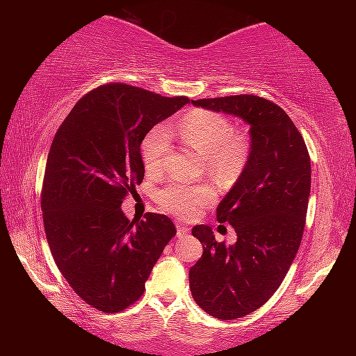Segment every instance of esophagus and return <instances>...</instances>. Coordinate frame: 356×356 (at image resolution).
Returning <instances> with one entry per match:
<instances>
[{
    "label": "esophagus",
    "mask_w": 356,
    "mask_h": 356,
    "mask_svg": "<svg viewBox=\"0 0 356 356\" xmlns=\"http://www.w3.org/2000/svg\"><path fill=\"white\" fill-rule=\"evenodd\" d=\"M186 235H189V228L184 227V225H177V236L184 238Z\"/></svg>",
    "instance_id": "1"
}]
</instances>
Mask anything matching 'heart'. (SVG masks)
<instances>
[{
	"label": "heart",
	"instance_id": "obj_1",
	"mask_svg": "<svg viewBox=\"0 0 356 356\" xmlns=\"http://www.w3.org/2000/svg\"><path fill=\"white\" fill-rule=\"evenodd\" d=\"M183 143L204 155L209 173L220 183H233L245 168L250 145L243 134L233 131L227 116L216 111L196 110L183 116L178 123ZM170 149V136L162 126L150 129L143 140L140 155L150 173H160ZM157 201L165 211L175 216L194 217L199 209L213 199L207 184H186L170 181L157 191Z\"/></svg>",
	"mask_w": 356,
	"mask_h": 356
}]
</instances>
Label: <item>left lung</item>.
I'll list each match as a JSON object with an SVG mask.
<instances>
[{"instance_id": "1", "label": "left lung", "mask_w": 356, "mask_h": 356, "mask_svg": "<svg viewBox=\"0 0 356 356\" xmlns=\"http://www.w3.org/2000/svg\"><path fill=\"white\" fill-rule=\"evenodd\" d=\"M250 124L251 150L236 183L217 207V220L236 232V243H217L212 228L196 225L204 252L189 269L193 298L217 319H236L261 308L284 282L301 238L311 191V160L290 116L257 95L191 100Z\"/></svg>"}]
</instances>
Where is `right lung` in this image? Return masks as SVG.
Wrapping results in <instances>:
<instances>
[{
	"label": "right lung",
	"mask_w": 356,
	"mask_h": 356,
	"mask_svg": "<svg viewBox=\"0 0 356 356\" xmlns=\"http://www.w3.org/2000/svg\"><path fill=\"white\" fill-rule=\"evenodd\" d=\"M186 104V97L106 84L82 97L56 131L42 188L43 225L58 269L92 308L120 313L139 300L177 235L167 216L129 220L121 204L144 178L145 134Z\"/></svg>",
	"instance_id": "obj_1"
}]
</instances>
